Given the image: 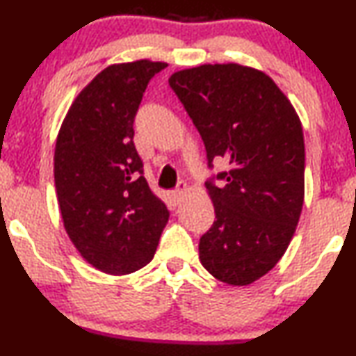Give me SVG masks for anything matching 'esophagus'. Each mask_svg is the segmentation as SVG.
Returning a JSON list of instances; mask_svg holds the SVG:
<instances>
[{
	"label": "esophagus",
	"mask_w": 356,
	"mask_h": 356,
	"mask_svg": "<svg viewBox=\"0 0 356 356\" xmlns=\"http://www.w3.org/2000/svg\"><path fill=\"white\" fill-rule=\"evenodd\" d=\"M186 191H188V184L184 183V181H179V183H178V186H177V189H173V191H172V197H173V201L177 202V204L181 202V199H183L184 194H186Z\"/></svg>",
	"instance_id": "esophagus-1"
}]
</instances>
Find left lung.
Returning <instances> with one entry per match:
<instances>
[{
    "mask_svg": "<svg viewBox=\"0 0 356 356\" xmlns=\"http://www.w3.org/2000/svg\"><path fill=\"white\" fill-rule=\"evenodd\" d=\"M178 95L204 140L207 165L227 172L206 181L216 209L199 241L209 274L228 285L266 275L289 248L305 201V139L293 105L254 67L227 63L173 72Z\"/></svg>",
    "mask_w": 356,
    "mask_h": 356,
    "instance_id": "8db88e82",
    "label": "left lung"
}]
</instances>
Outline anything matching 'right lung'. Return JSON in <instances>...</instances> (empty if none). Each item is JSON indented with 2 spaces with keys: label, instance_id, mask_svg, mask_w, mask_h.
<instances>
[{
  "label": "right lung",
  "instance_id": "add662e5",
  "mask_svg": "<svg viewBox=\"0 0 356 356\" xmlns=\"http://www.w3.org/2000/svg\"><path fill=\"white\" fill-rule=\"evenodd\" d=\"M167 63L139 60L99 72L67 110L55 147V186L67 236L105 274L152 261L168 209L150 191L134 147V118Z\"/></svg>",
  "mask_w": 356,
  "mask_h": 356
}]
</instances>
